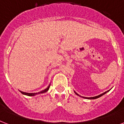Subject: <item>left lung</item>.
I'll return each mask as SVG.
<instances>
[{
  "label": "left lung",
  "instance_id": "1",
  "mask_svg": "<svg viewBox=\"0 0 124 124\" xmlns=\"http://www.w3.org/2000/svg\"><path fill=\"white\" fill-rule=\"evenodd\" d=\"M107 92H108V91L105 92H104V93H101V94H100V95H99V96H95V97H92V98H85V97H83V98H86V99H90V100H93V99H97V98H100V97H101V96H103V95H104V94H105V93H106ZM75 93H76V94H77V95H78V96H79V94H78V93H76V92H75Z\"/></svg>",
  "mask_w": 124,
  "mask_h": 124
}]
</instances>
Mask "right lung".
Instances as JSON below:
<instances>
[{
    "label": "right lung",
    "mask_w": 124,
    "mask_h": 124,
    "mask_svg": "<svg viewBox=\"0 0 124 124\" xmlns=\"http://www.w3.org/2000/svg\"><path fill=\"white\" fill-rule=\"evenodd\" d=\"M49 87H50V85H49V86H48L46 89L43 90L39 92H38V93H26V92H22V91H20V92H21V93H23V94H24V95H26V96H35V95H36V94H38V93H45V92H46L47 91H48V90L49 89Z\"/></svg>",
    "instance_id": "right-lung-1"
}]
</instances>
